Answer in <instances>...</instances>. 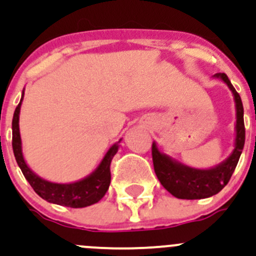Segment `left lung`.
Masks as SVG:
<instances>
[{
	"mask_svg": "<svg viewBox=\"0 0 256 256\" xmlns=\"http://www.w3.org/2000/svg\"><path fill=\"white\" fill-rule=\"evenodd\" d=\"M215 78H220L226 83L232 90L236 110V124H235V146L232 153L219 166L210 169H196L173 160L170 156L160 153L156 144H152L154 172L162 186L176 198L179 199H204L219 193L228 184L234 173L236 164L242 156L245 143L244 108L239 93L232 87L225 73H216Z\"/></svg>",
	"mask_w": 256,
	"mask_h": 256,
	"instance_id": "obj_1",
	"label": "left lung"
}]
</instances>
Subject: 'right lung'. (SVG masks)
<instances>
[{"label":"right lung","instance_id":"right-lung-1","mask_svg":"<svg viewBox=\"0 0 256 256\" xmlns=\"http://www.w3.org/2000/svg\"><path fill=\"white\" fill-rule=\"evenodd\" d=\"M24 94V93L22 92V98L16 107V110L14 113V120H12V148H14V158H16L17 164L21 168L24 178L31 184L34 190L42 199L50 202V203L70 206V208H84V206H90L92 204L98 203L110 188V162L118 152V148H120L118 143L120 140L110 146L100 166H97V169L82 180L70 184H58L44 180L28 168V166L24 162V154H22L18 120Z\"/></svg>","mask_w":256,"mask_h":256}]
</instances>
